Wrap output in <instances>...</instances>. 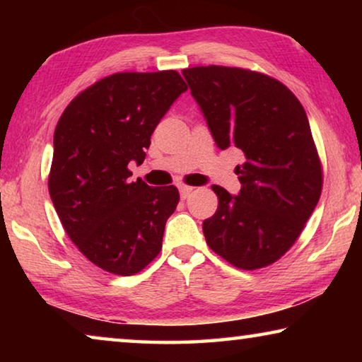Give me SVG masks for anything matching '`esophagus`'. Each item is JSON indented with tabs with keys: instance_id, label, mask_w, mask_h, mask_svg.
I'll use <instances>...</instances> for the list:
<instances>
[{
	"instance_id": "34e87169",
	"label": "esophagus",
	"mask_w": 362,
	"mask_h": 362,
	"mask_svg": "<svg viewBox=\"0 0 362 362\" xmlns=\"http://www.w3.org/2000/svg\"><path fill=\"white\" fill-rule=\"evenodd\" d=\"M179 189H180V198H182V199H187L188 196L193 193V187H187V185H183V187H180Z\"/></svg>"
}]
</instances>
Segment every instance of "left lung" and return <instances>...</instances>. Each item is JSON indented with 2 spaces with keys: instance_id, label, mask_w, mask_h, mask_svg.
Wrapping results in <instances>:
<instances>
[{
  "instance_id": "1",
  "label": "left lung",
  "mask_w": 362,
  "mask_h": 362,
  "mask_svg": "<svg viewBox=\"0 0 362 362\" xmlns=\"http://www.w3.org/2000/svg\"><path fill=\"white\" fill-rule=\"evenodd\" d=\"M220 150L240 148L241 189L214 185L218 207L206 243L233 267L259 269L281 259L305 228L322 189V168L306 113L278 79L238 66L182 70Z\"/></svg>"
}]
</instances>
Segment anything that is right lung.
I'll use <instances>...</instances> for the list:
<instances>
[{
    "label": "right lung",
    "mask_w": 362,
    "mask_h": 362,
    "mask_svg": "<svg viewBox=\"0 0 362 362\" xmlns=\"http://www.w3.org/2000/svg\"><path fill=\"white\" fill-rule=\"evenodd\" d=\"M187 90L175 70L122 71L79 93L54 131L49 194L70 240L108 273L132 276L163 247L179 204L174 185L131 182L158 122Z\"/></svg>",
    "instance_id": "add662e5"
}]
</instances>
